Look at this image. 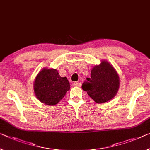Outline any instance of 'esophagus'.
<instances>
[{
	"label": "esophagus",
	"instance_id": "esophagus-1",
	"mask_svg": "<svg viewBox=\"0 0 150 150\" xmlns=\"http://www.w3.org/2000/svg\"><path fill=\"white\" fill-rule=\"evenodd\" d=\"M73 84L74 86H78V87H80V86H81V83L79 82H74Z\"/></svg>",
	"mask_w": 150,
	"mask_h": 150
}]
</instances>
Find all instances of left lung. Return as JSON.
<instances>
[{
  "instance_id": "left-lung-1",
  "label": "left lung",
  "mask_w": 150,
  "mask_h": 150,
  "mask_svg": "<svg viewBox=\"0 0 150 150\" xmlns=\"http://www.w3.org/2000/svg\"><path fill=\"white\" fill-rule=\"evenodd\" d=\"M119 87V78L114 68L103 61L91 70V78H87L82 88L97 103L110 100L115 96Z\"/></svg>"
}]
</instances>
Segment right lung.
Instances as JSON below:
<instances>
[{
  "label": "right lung",
  "mask_w": 150,
  "mask_h": 150,
  "mask_svg": "<svg viewBox=\"0 0 150 150\" xmlns=\"http://www.w3.org/2000/svg\"><path fill=\"white\" fill-rule=\"evenodd\" d=\"M70 89V83L66 77H61L56 69H43L34 82V91L41 103L55 105L65 96Z\"/></svg>",
  "instance_id": "obj_1"
}]
</instances>
